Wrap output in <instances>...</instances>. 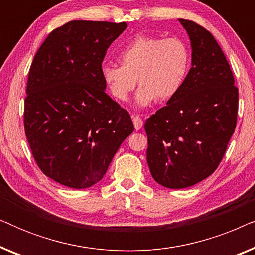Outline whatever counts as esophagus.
<instances>
[{
	"mask_svg": "<svg viewBox=\"0 0 255 255\" xmlns=\"http://www.w3.org/2000/svg\"><path fill=\"white\" fill-rule=\"evenodd\" d=\"M132 121H133L135 130H140L142 125H144V122H142V120L138 116V115H133V116H132Z\"/></svg>",
	"mask_w": 255,
	"mask_h": 255,
	"instance_id": "obj_1",
	"label": "esophagus"
}]
</instances>
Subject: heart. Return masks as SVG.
<instances>
[{"instance_id":"heart-1","label":"heart","mask_w":255,"mask_h":255,"mask_svg":"<svg viewBox=\"0 0 255 255\" xmlns=\"http://www.w3.org/2000/svg\"><path fill=\"white\" fill-rule=\"evenodd\" d=\"M121 66L104 64L101 78L115 100L125 102L134 89L138 106L168 101L179 92L189 71V48L180 38L138 36L118 55Z\"/></svg>"}]
</instances>
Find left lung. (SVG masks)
I'll use <instances>...</instances> for the list:
<instances>
[{"label":"left lung","instance_id":"1","mask_svg":"<svg viewBox=\"0 0 255 255\" xmlns=\"http://www.w3.org/2000/svg\"><path fill=\"white\" fill-rule=\"evenodd\" d=\"M179 20L190 39L191 68L176 95L145 123L149 172L170 189L191 187L215 172L238 115V88L221 46L203 26Z\"/></svg>","mask_w":255,"mask_h":255}]
</instances>
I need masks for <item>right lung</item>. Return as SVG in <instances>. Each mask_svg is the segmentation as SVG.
<instances>
[{
    "mask_svg": "<svg viewBox=\"0 0 255 255\" xmlns=\"http://www.w3.org/2000/svg\"><path fill=\"white\" fill-rule=\"evenodd\" d=\"M127 23L72 20L48 34L31 64L24 128L38 167L62 186L102 180L134 130L130 115L107 95L101 67Z\"/></svg>",
    "mask_w": 255,
    "mask_h": 255,
    "instance_id": "add662e5",
    "label": "right lung"
}]
</instances>
